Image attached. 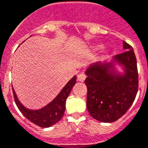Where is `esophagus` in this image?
<instances>
[{"label": "esophagus", "instance_id": "34e87169", "mask_svg": "<svg viewBox=\"0 0 148 148\" xmlns=\"http://www.w3.org/2000/svg\"><path fill=\"white\" fill-rule=\"evenodd\" d=\"M87 78V75L84 74V73H81L78 75V80L80 82H83Z\"/></svg>", "mask_w": 148, "mask_h": 148}]
</instances>
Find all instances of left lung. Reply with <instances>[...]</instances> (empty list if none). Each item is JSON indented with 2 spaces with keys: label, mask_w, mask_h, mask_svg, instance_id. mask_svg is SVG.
<instances>
[{
  "label": "left lung",
  "mask_w": 148,
  "mask_h": 148,
  "mask_svg": "<svg viewBox=\"0 0 148 148\" xmlns=\"http://www.w3.org/2000/svg\"><path fill=\"white\" fill-rule=\"evenodd\" d=\"M124 53L115 59L125 68L124 76L111 73L110 66L95 64L86 71L87 87V108L94 119L113 122L128 111L138 89L137 61L133 48L123 42Z\"/></svg>",
  "instance_id": "1"
}]
</instances>
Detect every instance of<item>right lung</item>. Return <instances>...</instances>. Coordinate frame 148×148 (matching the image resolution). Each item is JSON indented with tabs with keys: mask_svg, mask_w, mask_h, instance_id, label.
<instances>
[{
	"mask_svg": "<svg viewBox=\"0 0 148 148\" xmlns=\"http://www.w3.org/2000/svg\"><path fill=\"white\" fill-rule=\"evenodd\" d=\"M75 83H76V76H74L66 84L61 92L51 103L40 110L32 111L24 108L22 103H20L18 101L14 90L13 88L14 98L16 105L18 106L20 112L23 114V116L26 118H27L32 123L36 124L40 127L47 128L56 124L62 118L66 109V100L70 95V91L75 85Z\"/></svg>",
	"mask_w": 148,
	"mask_h": 148,
	"instance_id": "right-lung-1",
	"label": "right lung"
}]
</instances>
